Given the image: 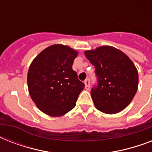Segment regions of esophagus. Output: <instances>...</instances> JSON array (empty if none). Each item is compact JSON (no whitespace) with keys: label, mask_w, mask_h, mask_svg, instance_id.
Wrapping results in <instances>:
<instances>
[{"label":"esophagus","mask_w":152,"mask_h":152,"mask_svg":"<svg viewBox=\"0 0 152 152\" xmlns=\"http://www.w3.org/2000/svg\"><path fill=\"white\" fill-rule=\"evenodd\" d=\"M84 84H85V88L88 90L90 88V80L89 79H86L84 80Z\"/></svg>","instance_id":"34e87169"}]
</instances>
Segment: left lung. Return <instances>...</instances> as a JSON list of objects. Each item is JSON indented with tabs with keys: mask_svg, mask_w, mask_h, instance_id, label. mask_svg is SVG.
I'll list each match as a JSON object with an SVG mask.
<instances>
[{
	"mask_svg": "<svg viewBox=\"0 0 152 152\" xmlns=\"http://www.w3.org/2000/svg\"><path fill=\"white\" fill-rule=\"evenodd\" d=\"M95 66L97 85L91 95L102 113L120 112L131 102L138 88V72L127 55L112 46H101L84 53Z\"/></svg>",
	"mask_w": 152,
	"mask_h": 152,
	"instance_id": "left-lung-1",
	"label": "left lung"
}]
</instances>
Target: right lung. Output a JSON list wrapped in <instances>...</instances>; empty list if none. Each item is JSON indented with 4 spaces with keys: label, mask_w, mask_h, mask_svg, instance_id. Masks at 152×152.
<instances>
[{
    "label": "right lung",
    "mask_w": 152,
    "mask_h": 152,
    "mask_svg": "<svg viewBox=\"0 0 152 152\" xmlns=\"http://www.w3.org/2000/svg\"><path fill=\"white\" fill-rule=\"evenodd\" d=\"M77 53L69 46L53 45L42 51L30 65V95L47 115L60 117L72 110L85 87L72 69Z\"/></svg>",
    "instance_id": "add662e5"
}]
</instances>
